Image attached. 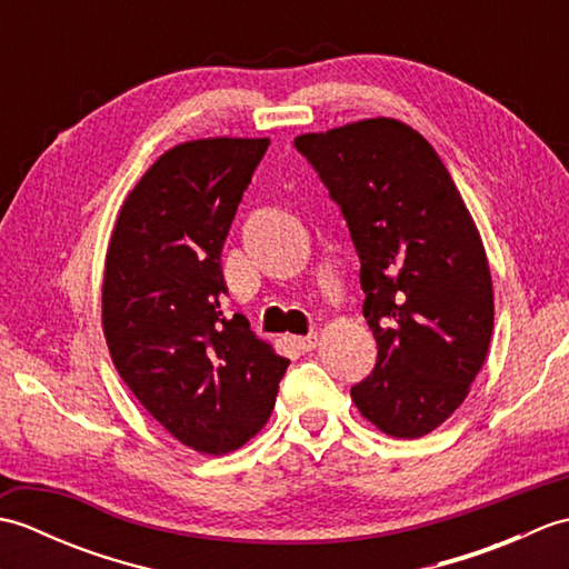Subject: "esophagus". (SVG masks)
<instances>
[{
  "mask_svg": "<svg viewBox=\"0 0 569 569\" xmlns=\"http://www.w3.org/2000/svg\"><path fill=\"white\" fill-rule=\"evenodd\" d=\"M318 332H312V335H306V337H293V345L300 349V352H312V349L318 347Z\"/></svg>",
  "mask_w": 569,
  "mask_h": 569,
  "instance_id": "1",
  "label": "esophagus"
}]
</instances>
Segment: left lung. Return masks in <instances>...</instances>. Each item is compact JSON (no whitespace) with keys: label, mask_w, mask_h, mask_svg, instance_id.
<instances>
[{"label":"left lung","mask_w":569,"mask_h":569,"mask_svg":"<svg viewBox=\"0 0 569 569\" xmlns=\"http://www.w3.org/2000/svg\"><path fill=\"white\" fill-rule=\"evenodd\" d=\"M361 261L377 367L352 386L371 426L413 440L465 403L493 330L481 234L428 139L393 117L296 137Z\"/></svg>","instance_id":"1"}]
</instances>
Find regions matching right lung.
Here are the masks:
<instances>
[{"mask_svg": "<svg viewBox=\"0 0 569 569\" xmlns=\"http://www.w3.org/2000/svg\"><path fill=\"white\" fill-rule=\"evenodd\" d=\"M269 139L183 141L129 190L102 278V332L139 403L202 455L239 450L271 418L288 359L224 316L222 244Z\"/></svg>", "mask_w": 569, "mask_h": 569, "instance_id": "obj_1", "label": "right lung"}]
</instances>
